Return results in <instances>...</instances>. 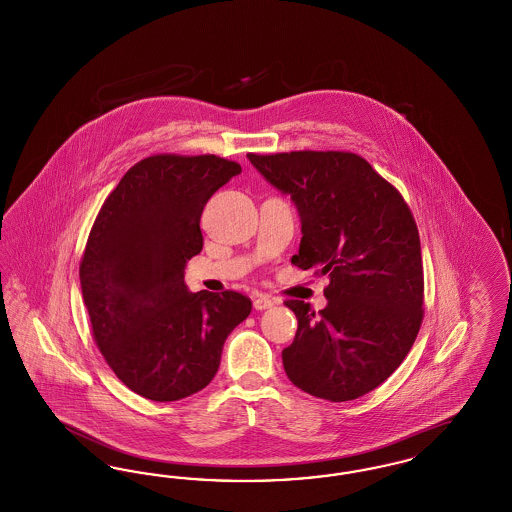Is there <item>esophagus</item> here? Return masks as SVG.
<instances>
[{
  "label": "esophagus",
  "mask_w": 512,
  "mask_h": 512,
  "mask_svg": "<svg viewBox=\"0 0 512 512\" xmlns=\"http://www.w3.org/2000/svg\"><path fill=\"white\" fill-rule=\"evenodd\" d=\"M278 301L276 299H272L270 295L267 293H255V297H253V307L257 309V311H265V309H270L272 305H276Z\"/></svg>",
  "instance_id": "1"
}]
</instances>
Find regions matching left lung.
Segmentation results:
<instances>
[{"label":"left lung","instance_id":"8db88e82","mask_svg":"<svg viewBox=\"0 0 512 512\" xmlns=\"http://www.w3.org/2000/svg\"><path fill=\"white\" fill-rule=\"evenodd\" d=\"M270 186L292 197L301 244L292 263L328 274V305L288 299L297 332L282 351L293 386L334 403L378 388L422 324L420 238L401 194L345 151L249 153Z\"/></svg>","mask_w":512,"mask_h":512}]
</instances>
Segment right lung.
Returning <instances> with one entry per match:
<instances>
[{"label":"right lung","mask_w":512,"mask_h":512,"mask_svg":"<svg viewBox=\"0 0 512 512\" xmlns=\"http://www.w3.org/2000/svg\"><path fill=\"white\" fill-rule=\"evenodd\" d=\"M242 167L217 155H153L105 199L80 263L101 355L126 388L178 401L217 374L228 334L251 313L238 292H188L186 263L203 247L209 197Z\"/></svg>","instance_id":"add662e5"}]
</instances>
